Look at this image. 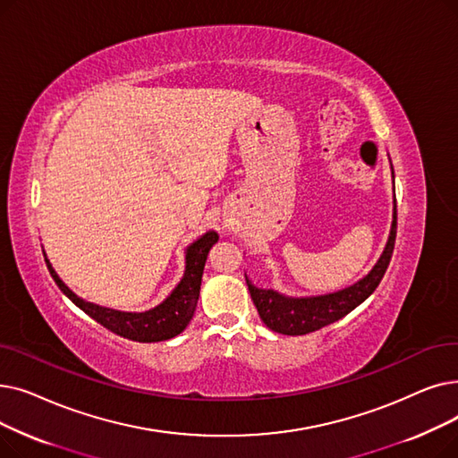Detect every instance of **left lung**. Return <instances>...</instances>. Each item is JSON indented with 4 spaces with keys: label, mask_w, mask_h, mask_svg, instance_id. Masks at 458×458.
<instances>
[{
    "label": "left lung",
    "mask_w": 458,
    "mask_h": 458,
    "mask_svg": "<svg viewBox=\"0 0 458 458\" xmlns=\"http://www.w3.org/2000/svg\"><path fill=\"white\" fill-rule=\"evenodd\" d=\"M391 177L394 175V165H391ZM397 234V201L394 199V220H391V229L386 248L378 257L377 265L369 270L354 285L344 287L335 293L318 294V296H285L274 289H259L246 276L248 289L251 300L259 311L260 320H263L272 332L283 335H306L310 332L320 330L344 315L356 310L361 301L375 293L378 283L382 281L387 265L391 260L395 246Z\"/></svg>",
    "instance_id": "8db88e82"
}]
</instances>
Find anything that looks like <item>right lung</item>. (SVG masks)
Returning <instances> with one entry per match:
<instances>
[{
    "label": "right lung",
    "instance_id": "1",
    "mask_svg": "<svg viewBox=\"0 0 458 458\" xmlns=\"http://www.w3.org/2000/svg\"><path fill=\"white\" fill-rule=\"evenodd\" d=\"M216 242H217L216 231H207L203 236L198 238V241L191 242L184 251L186 268H184L182 279L179 281V285L173 289L171 294L162 303H158L157 308L143 313H130V311L102 308L93 301L80 298L76 293H72L67 285H64L61 277L57 276V272L54 270V267L50 265L47 253L45 251L42 253H45L47 267L54 281L57 283V287L63 291L64 296L71 298L81 311H85L98 324H102L104 328L121 337L140 341V343H158V341H165L179 335L191 320L193 311L198 308L207 255Z\"/></svg>",
    "mask_w": 458,
    "mask_h": 458
}]
</instances>
